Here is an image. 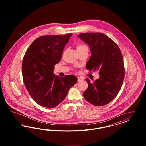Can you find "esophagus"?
<instances>
[{"mask_svg": "<svg viewBox=\"0 0 146 146\" xmlns=\"http://www.w3.org/2000/svg\"><path fill=\"white\" fill-rule=\"evenodd\" d=\"M84 80L83 77H78V82H82Z\"/></svg>", "mask_w": 146, "mask_h": 146, "instance_id": "esophagus-1", "label": "esophagus"}]
</instances>
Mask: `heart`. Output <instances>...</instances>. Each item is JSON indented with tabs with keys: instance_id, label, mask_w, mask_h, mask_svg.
<instances>
[{
	"instance_id": "heart-1",
	"label": "heart",
	"mask_w": 146,
	"mask_h": 146,
	"mask_svg": "<svg viewBox=\"0 0 146 146\" xmlns=\"http://www.w3.org/2000/svg\"><path fill=\"white\" fill-rule=\"evenodd\" d=\"M76 48H77V50H82V49L88 48V47L84 44H79L77 45Z\"/></svg>"
}]
</instances>
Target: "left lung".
I'll return each mask as SVG.
<instances>
[{
    "instance_id": "left-lung-1",
    "label": "left lung",
    "mask_w": 146,
    "mask_h": 146,
    "mask_svg": "<svg viewBox=\"0 0 146 146\" xmlns=\"http://www.w3.org/2000/svg\"><path fill=\"white\" fill-rule=\"evenodd\" d=\"M88 44L91 56L86 64L87 70H98L100 77L91 83L86 78L88 89L85 99L96 106L110 103L117 96L124 79L125 68L121 52L118 45L102 33H84L78 35Z\"/></svg>"
}]
</instances>
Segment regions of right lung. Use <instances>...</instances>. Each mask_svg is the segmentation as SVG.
Returning <instances> with one entry per match:
<instances>
[{
  "label": "right lung",
  "mask_w": 146,
  "mask_h": 146,
  "mask_svg": "<svg viewBox=\"0 0 146 146\" xmlns=\"http://www.w3.org/2000/svg\"><path fill=\"white\" fill-rule=\"evenodd\" d=\"M72 35L40 36L31 44L24 55L22 64L23 83L32 99L42 107L53 108L58 105L77 82L73 75L58 77L53 73Z\"/></svg>",
  "instance_id": "add662e5"
}]
</instances>
